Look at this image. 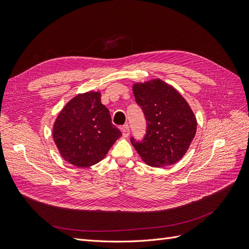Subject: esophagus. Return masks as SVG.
<instances>
[{
    "instance_id": "1",
    "label": "esophagus",
    "mask_w": 249,
    "mask_h": 249,
    "mask_svg": "<svg viewBox=\"0 0 249 249\" xmlns=\"http://www.w3.org/2000/svg\"><path fill=\"white\" fill-rule=\"evenodd\" d=\"M120 130H122V133H123V136L124 137H129V135H130V127L129 126H127V125H123L122 126V129H120Z\"/></svg>"
}]
</instances>
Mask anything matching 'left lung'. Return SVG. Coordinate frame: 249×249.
<instances>
[{
    "label": "left lung",
    "instance_id": "1",
    "mask_svg": "<svg viewBox=\"0 0 249 249\" xmlns=\"http://www.w3.org/2000/svg\"><path fill=\"white\" fill-rule=\"evenodd\" d=\"M136 103L146 119L141 142L131 138L141 159L153 167L179 161L196 133L197 122L189 104L176 88L160 79L133 85Z\"/></svg>",
    "mask_w": 249,
    "mask_h": 249
}]
</instances>
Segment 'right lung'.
I'll return each instance as SVG.
<instances>
[{"instance_id":"add662e5","label":"right lung","mask_w":249,"mask_h":249,"mask_svg":"<svg viewBox=\"0 0 249 249\" xmlns=\"http://www.w3.org/2000/svg\"><path fill=\"white\" fill-rule=\"evenodd\" d=\"M101 92L79 93L58 114L53 138L63 159L74 166L89 167L102 161L122 136L112 124Z\"/></svg>"}]
</instances>
